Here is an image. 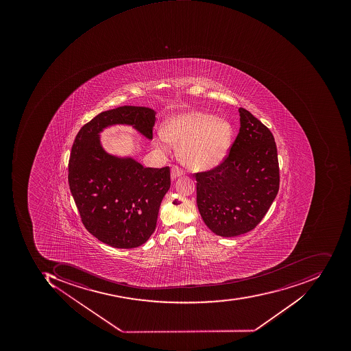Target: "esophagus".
I'll return each mask as SVG.
<instances>
[{"mask_svg": "<svg viewBox=\"0 0 351 351\" xmlns=\"http://www.w3.org/2000/svg\"><path fill=\"white\" fill-rule=\"evenodd\" d=\"M184 175V170H181L180 167H177V165H174L172 167V171H171V178L174 180V179L178 178V177L182 176Z\"/></svg>", "mask_w": 351, "mask_h": 351, "instance_id": "1", "label": "esophagus"}]
</instances>
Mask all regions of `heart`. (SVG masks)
Returning a JSON list of instances; mask_svg holds the SVG:
<instances>
[{"instance_id":"1","label":"heart","mask_w":351,"mask_h":351,"mask_svg":"<svg viewBox=\"0 0 351 351\" xmlns=\"http://www.w3.org/2000/svg\"><path fill=\"white\" fill-rule=\"evenodd\" d=\"M233 133V126L227 120L186 110L167 120L165 132H158L155 143L163 151L170 145H179L181 162L192 170L208 171L225 160Z\"/></svg>"}]
</instances>
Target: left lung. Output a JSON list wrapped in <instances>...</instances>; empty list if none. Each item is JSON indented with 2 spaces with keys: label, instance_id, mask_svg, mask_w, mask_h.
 <instances>
[{
  "label": "left lung",
  "instance_id": "1",
  "mask_svg": "<svg viewBox=\"0 0 351 351\" xmlns=\"http://www.w3.org/2000/svg\"><path fill=\"white\" fill-rule=\"evenodd\" d=\"M229 156L213 170L195 174L197 206L206 227L222 237L254 229L280 189L278 149L270 130L245 108Z\"/></svg>",
  "mask_w": 351,
  "mask_h": 351
}]
</instances>
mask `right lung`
<instances>
[{"label": "right lung", "instance_id": "right-lung-1", "mask_svg": "<svg viewBox=\"0 0 351 351\" xmlns=\"http://www.w3.org/2000/svg\"><path fill=\"white\" fill-rule=\"evenodd\" d=\"M156 112L119 106L97 114L77 134L69 162V184L83 225L97 239L118 249L143 245L156 228L159 208L171 186L170 167H145L133 157L114 156L100 133L130 125L153 138Z\"/></svg>", "mask_w": 351, "mask_h": 351}]
</instances>
